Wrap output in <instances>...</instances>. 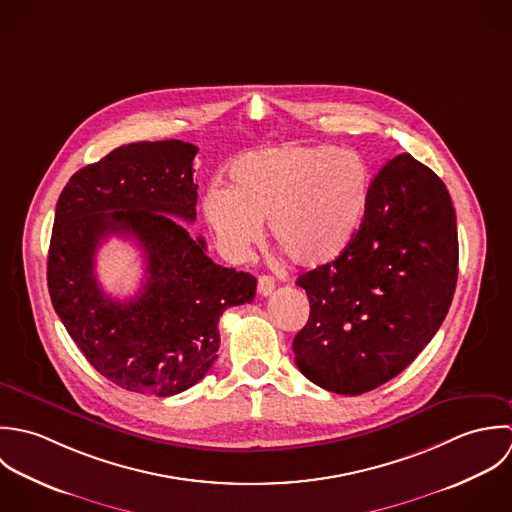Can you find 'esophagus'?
Instances as JSON below:
<instances>
[{
    "label": "esophagus",
    "instance_id": "1",
    "mask_svg": "<svg viewBox=\"0 0 512 512\" xmlns=\"http://www.w3.org/2000/svg\"><path fill=\"white\" fill-rule=\"evenodd\" d=\"M257 291L261 297H269L275 291V279L269 275H261L257 281Z\"/></svg>",
    "mask_w": 512,
    "mask_h": 512
}]
</instances>
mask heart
I'll list each match as a JSON object with an SVG mask.
<instances>
[{
    "instance_id": "heart-1",
    "label": "heart",
    "mask_w": 512,
    "mask_h": 512,
    "mask_svg": "<svg viewBox=\"0 0 512 512\" xmlns=\"http://www.w3.org/2000/svg\"><path fill=\"white\" fill-rule=\"evenodd\" d=\"M231 184L211 186L204 219L219 249L233 261L269 237L299 267H320L340 257L360 231L374 174L356 150L336 146H281L241 156Z\"/></svg>"
}]
</instances>
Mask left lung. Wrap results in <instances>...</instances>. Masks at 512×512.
I'll return each instance as SVG.
<instances>
[{
  "label": "left lung",
  "mask_w": 512,
  "mask_h": 512,
  "mask_svg": "<svg viewBox=\"0 0 512 512\" xmlns=\"http://www.w3.org/2000/svg\"><path fill=\"white\" fill-rule=\"evenodd\" d=\"M457 265L445 184L411 154L396 156L374 178L366 219L346 251L297 279L310 303L293 340L299 370L342 396L390 382L445 320Z\"/></svg>",
  "instance_id": "1"
}]
</instances>
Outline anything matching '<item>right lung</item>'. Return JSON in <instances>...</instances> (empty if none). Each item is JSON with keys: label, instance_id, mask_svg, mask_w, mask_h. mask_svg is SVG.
Wrapping results in <instances>:
<instances>
[{"label": "right lung", "instance_id": "right-lung-1", "mask_svg": "<svg viewBox=\"0 0 512 512\" xmlns=\"http://www.w3.org/2000/svg\"><path fill=\"white\" fill-rule=\"evenodd\" d=\"M198 148L182 140L114 148L63 188L47 257L51 303L79 350L106 380L168 398L198 384L217 358L223 310L251 303L257 281L215 265L196 219ZM108 234L134 238L147 261L141 293L120 304L94 275Z\"/></svg>", "mask_w": 512, "mask_h": 512}]
</instances>
